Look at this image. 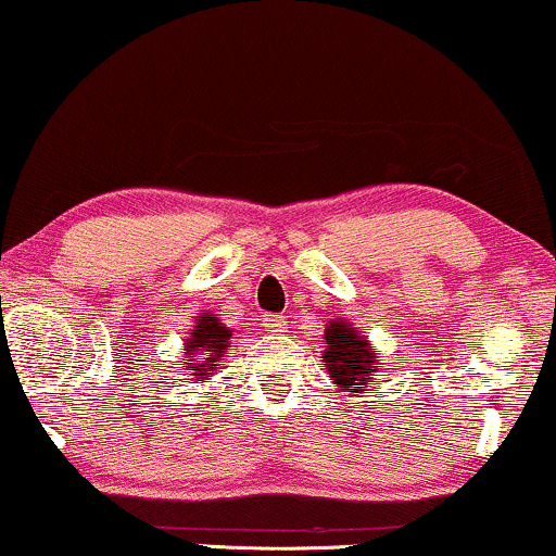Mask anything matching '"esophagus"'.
I'll return each mask as SVG.
<instances>
[{
  "label": "esophagus",
  "mask_w": 556,
  "mask_h": 556,
  "mask_svg": "<svg viewBox=\"0 0 556 556\" xmlns=\"http://www.w3.org/2000/svg\"><path fill=\"white\" fill-rule=\"evenodd\" d=\"M265 326H268L270 331H286V326H288V318L286 316H268L265 318Z\"/></svg>",
  "instance_id": "34e87169"
}]
</instances>
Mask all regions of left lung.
<instances>
[{
	"mask_svg": "<svg viewBox=\"0 0 556 556\" xmlns=\"http://www.w3.org/2000/svg\"><path fill=\"white\" fill-rule=\"evenodd\" d=\"M326 349L321 359L333 377V384L341 390L367 392L371 379H375L377 356L371 352L369 341L349 321H331L324 331Z\"/></svg>",
	"mask_w": 556,
	"mask_h": 556,
	"instance_id": "obj_1",
	"label": "left lung"
}]
</instances>
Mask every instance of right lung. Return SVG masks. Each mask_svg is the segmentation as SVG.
Returning a JSON list of instances; mask_svg holds the SVG:
<instances>
[{
	"instance_id": "1",
	"label": "right lung",
	"mask_w": 556,
	"mask_h": 556,
	"mask_svg": "<svg viewBox=\"0 0 556 556\" xmlns=\"http://www.w3.org/2000/svg\"><path fill=\"white\" fill-rule=\"evenodd\" d=\"M232 331L225 324H219L215 314H200L192 329V337L187 339L185 346V364L192 371L197 382H202L204 377L215 375L219 367V356L225 354L227 341H230Z\"/></svg>"
}]
</instances>
